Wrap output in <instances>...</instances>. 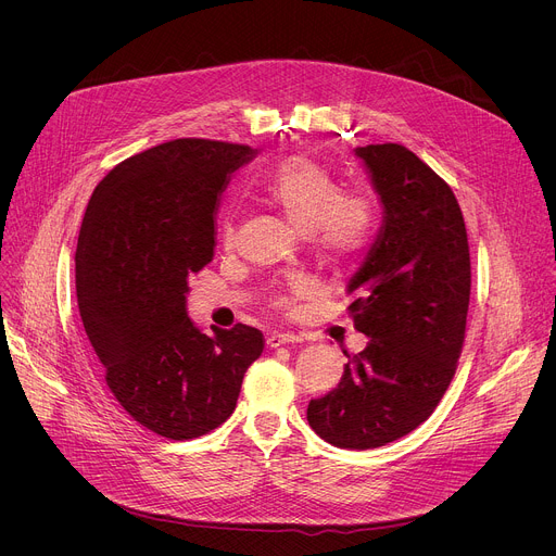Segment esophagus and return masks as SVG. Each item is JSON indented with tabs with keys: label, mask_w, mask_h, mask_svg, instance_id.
I'll return each mask as SVG.
<instances>
[{
	"label": "esophagus",
	"mask_w": 556,
	"mask_h": 556,
	"mask_svg": "<svg viewBox=\"0 0 556 556\" xmlns=\"http://www.w3.org/2000/svg\"><path fill=\"white\" fill-rule=\"evenodd\" d=\"M294 341H299V334L286 332V330H273V332L268 334V339H266L268 348H279V345H283V343H294Z\"/></svg>",
	"instance_id": "esophagus-1"
}]
</instances>
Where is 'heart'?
Returning <instances> with one entry per match:
<instances>
[{
  "instance_id": "obj_1",
  "label": "heart",
  "mask_w": 556,
  "mask_h": 556,
  "mask_svg": "<svg viewBox=\"0 0 556 556\" xmlns=\"http://www.w3.org/2000/svg\"><path fill=\"white\" fill-rule=\"evenodd\" d=\"M255 193L299 232L309 235L316 251L330 262H352L374 237L376 208L371 198L358 189H341L334 172L309 155L286 157ZM224 232L230 235V219L224 222ZM309 292L312 279L296 275L273 294V303L288 309L294 299Z\"/></svg>"
}]
</instances>
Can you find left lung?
<instances>
[{
    "label": "left lung",
    "mask_w": 556,
    "mask_h": 556,
    "mask_svg": "<svg viewBox=\"0 0 556 556\" xmlns=\"http://www.w3.org/2000/svg\"><path fill=\"white\" fill-rule=\"evenodd\" d=\"M384 206L350 316L369 337L307 422L341 448H376L418 429L448 389L466 337L470 253L451 187L399 142L358 147ZM348 354V352H345Z\"/></svg>",
    "instance_id": "1"
}]
</instances>
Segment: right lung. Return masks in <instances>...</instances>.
Here are the masks:
<instances>
[{
  "label": "right lung",
  "instance_id": "right-lung-1",
  "mask_svg": "<svg viewBox=\"0 0 556 556\" xmlns=\"http://www.w3.org/2000/svg\"><path fill=\"white\" fill-rule=\"evenodd\" d=\"M249 144L176 138L118 163L94 189L76 244V301L121 407L149 431L193 440L235 412L264 352L257 328L202 334L189 275L215 249V211Z\"/></svg>",
  "mask_w": 556,
  "mask_h": 556
}]
</instances>
